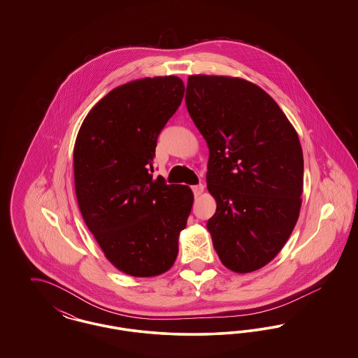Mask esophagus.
I'll list each match as a JSON object with an SVG mask.
<instances>
[{
  "instance_id": "1",
  "label": "esophagus",
  "mask_w": 358,
  "mask_h": 358,
  "mask_svg": "<svg viewBox=\"0 0 358 358\" xmlns=\"http://www.w3.org/2000/svg\"><path fill=\"white\" fill-rule=\"evenodd\" d=\"M192 190H193V193H194V196L197 197V196H200L203 192H204V185L203 184H199V185H194V187H192Z\"/></svg>"
}]
</instances>
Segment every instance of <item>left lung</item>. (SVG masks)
<instances>
[{
  "instance_id": "1",
  "label": "left lung",
  "mask_w": 358,
  "mask_h": 358,
  "mask_svg": "<svg viewBox=\"0 0 358 358\" xmlns=\"http://www.w3.org/2000/svg\"><path fill=\"white\" fill-rule=\"evenodd\" d=\"M185 102L208 143L206 187L216 213L206 222L222 264L252 273L286 244L301 210L303 153L273 98L240 78L192 75Z\"/></svg>"
}]
</instances>
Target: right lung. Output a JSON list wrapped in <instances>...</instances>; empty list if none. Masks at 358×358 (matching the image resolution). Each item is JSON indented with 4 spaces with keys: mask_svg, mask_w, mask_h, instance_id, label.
<instances>
[{
    "mask_svg": "<svg viewBox=\"0 0 358 358\" xmlns=\"http://www.w3.org/2000/svg\"><path fill=\"white\" fill-rule=\"evenodd\" d=\"M177 76L110 91L83 120L73 148L75 192L85 222L122 273H166L178 254L193 193L154 178L157 139L184 98Z\"/></svg>",
    "mask_w": 358,
    "mask_h": 358,
    "instance_id": "obj_1",
    "label": "right lung"
}]
</instances>
